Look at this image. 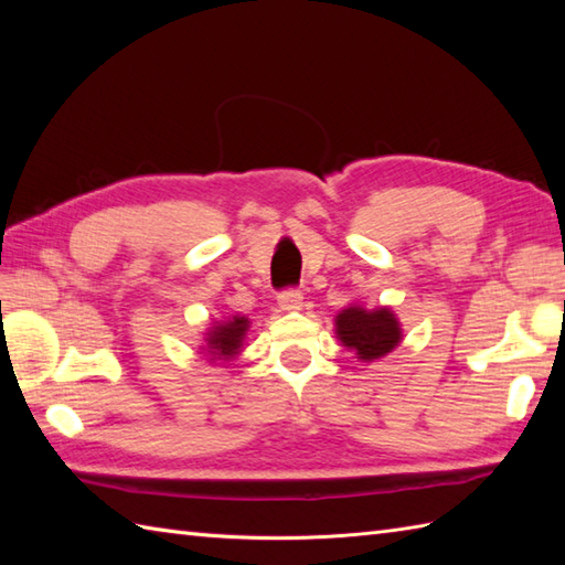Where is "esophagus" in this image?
I'll return each instance as SVG.
<instances>
[{
	"label": "esophagus",
	"mask_w": 565,
	"mask_h": 565,
	"mask_svg": "<svg viewBox=\"0 0 565 565\" xmlns=\"http://www.w3.org/2000/svg\"><path fill=\"white\" fill-rule=\"evenodd\" d=\"M301 306H303L301 291L289 289V291H281L279 294V308L281 310H301Z\"/></svg>",
	"instance_id": "1"
}]
</instances>
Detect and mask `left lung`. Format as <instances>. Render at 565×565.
Listing matches in <instances>:
<instances>
[{"label":"left lung","instance_id":"left-lung-1","mask_svg":"<svg viewBox=\"0 0 565 565\" xmlns=\"http://www.w3.org/2000/svg\"><path fill=\"white\" fill-rule=\"evenodd\" d=\"M334 334L359 362H379L403 342L401 320L388 306L364 308L350 303L334 316Z\"/></svg>","mask_w":565,"mask_h":565}]
</instances>
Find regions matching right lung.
Segmentation results:
<instances>
[{
  "instance_id": "1",
  "label": "right lung",
  "mask_w": 565,
  "mask_h": 565,
  "mask_svg": "<svg viewBox=\"0 0 565 565\" xmlns=\"http://www.w3.org/2000/svg\"><path fill=\"white\" fill-rule=\"evenodd\" d=\"M249 326H252L249 318L239 316V313L213 320L206 328V332H203L201 354L206 356L211 364L233 362V359L243 352Z\"/></svg>"
}]
</instances>
